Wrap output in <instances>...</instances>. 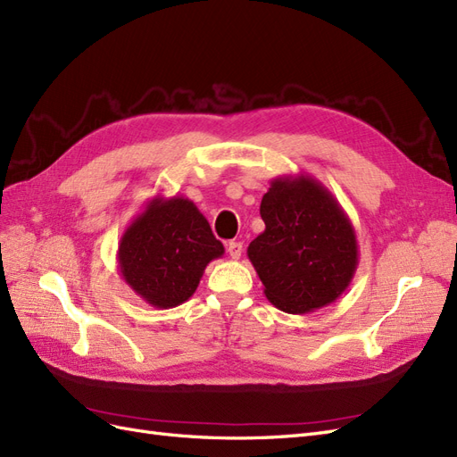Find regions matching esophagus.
Listing matches in <instances>:
<instances>
[{"label":"esophagus","mask_w":457,"mask_h":457,"mask_svg":"<svg viewBox=\"0 0 457 457\" xmlns=\"http://www.w3.org/2000/svg\"><path fill=\"white\" fill-rule=\"evenodd\" d=\"M227 252H228V255L232 257V259H240V255H242V252H244V245H242V242H228L227 244Z\"/></svg>","instance_id":"34e87169"}]
</instances>
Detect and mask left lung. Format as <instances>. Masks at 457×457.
I'll return each mask as SVG.
<instances>
[{
	"mask_svg": "<svg viewBox=\"0 0 457 457\" xmlns=\"http://www.w3.org/2000/svg\"><path fill=\"white\" fill-rule=\"evenodd\" d=\"M259 212L265 230L247 257L272 305L305 314L341 297L358 267V242L336 196L311 175H284L272 179Z\"/></svg>",
	"mask_w": 457,
	"mask_h": 457,
	"instance_id": "8db88e82",
	"label": "left lung"
}]
</instances>
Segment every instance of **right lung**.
<instances>
[{
  "instance_id": "add662e5",
  "label": "right lung",
  "mask_w": 457,
  "mask_h": 457,
  "mask_svg": "<svg viewBox=\"0 0 457 457\" xmlns=\"http://www.w3.org/2000/svg\"><path fill=\"white\" fill-rule=\"evenodd\" d=\"M223 253L195 202L154 196L121 234L118 269L148 305L173 309L192 297L205 267Z\"/></svg>"
}]
</instances>
